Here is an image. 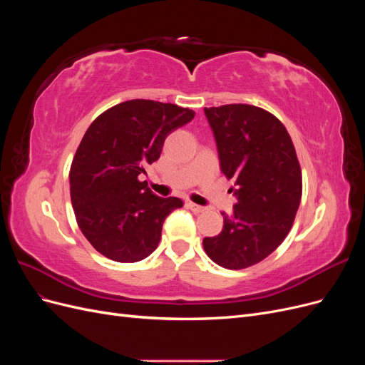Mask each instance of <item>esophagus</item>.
Returning <instances> with one entry per match:
<instances>
[{
  "instance_id": "1",
  "label": "esophagus",
  "mask_w": 365,
  "mask_h": 365,
  "mask_svg": "<svg viewBox=\"0 0 365 365\" xmlns=\"http://www.w3.org/2000/svg\"><path fill=\"white\" fill-rule=\"evenodd\" d=\"M187 207H189V208L192 210V212H195V213H202L204 210H205V207L197 205V204H195V202H192V201L187 202Z\"/></svg>"
}]
</instances>
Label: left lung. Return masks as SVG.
I'll return each mask as SVG.
<instances>
[{
	"label": "left lung",
	"instance_id": "1",
	"mask_svg": "<svg viewBox=\"0 0 365 365\" xmlns=\"http://www.w3.org/2000/svg\"><path fill=\"white\" fill-rule=\"evenodd\" d=\"M220 170L236 181L237 202L224 228L202 240L207 256L227 269H245L288 236L300 205L302 168L282 121L252 105L205 108ZM233 190V189H231Z\"/></svg>",
	"mask_w": 365,
	"mask_h": 365
}]
</instances>
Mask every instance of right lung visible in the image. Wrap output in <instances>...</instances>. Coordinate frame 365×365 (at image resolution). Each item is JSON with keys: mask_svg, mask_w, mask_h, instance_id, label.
Listing matches in <instances>:
<instances>
[{"mask_svg": "<svg viewBox=\"0 0 365 365\" xmlns=\"http://www.w3.org/2000/svg\"><path fill=\"white\" fill-rule=\"evenodd\" d=\"M195 111L135 98L106 109L86 129L70 169L71 204L88 242L121 263L157 250L164 219L180 197L153 195L138 175L160 158L164 140L189 123Z\"/></svg>", "mask_w": 365, "mask_h": 365, "instance_id": "1", "label": "right lung"}]
</instances>
